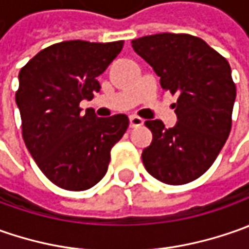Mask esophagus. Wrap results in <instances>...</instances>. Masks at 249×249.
<instances>
[{
	"mask_svg": "<svg viewBox=\"0 0 249 249\" xmlns=\"http://www.w3.org/2000/svg\"><path fill=\"white\" fill-rule=\"evenodd\" d=\"M130 120V127H140V126H142V123H144V120L139 118V116H134V115H131L129 118Z\"/></svg>",
	"mask_w": 249,
	"mask_h": 249,
	"instance_id": "obj_1",
	"label": "esophagus"
}]
</instances>
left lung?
Segmentation results:
<instances>
[{
    "instance_id": "left-lung-1",
    "label": "left lung",
    "mask_w": 249,
    "mask_h": 249,
    "mask_svg": "<svg viewBox=\"0 0 249 249\" xmlns=\"http://www.w3.org/2000/svg\"><path fill=\"white\" fill-rule=\"evenodd\" d=\"M131 47L160 77L162 90L177 95L173 127L145 122L152 142L142 149V163L162 183H190L212 166L230 134L235 101L230 65L190 34L145 36Z\"/></svg>"
}]
</instances>
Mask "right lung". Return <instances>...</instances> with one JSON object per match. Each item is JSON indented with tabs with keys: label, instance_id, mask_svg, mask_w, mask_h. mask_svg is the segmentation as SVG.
<instances>
[{
	"label": "right lung",
	"instance_id": "add662e5",
	"mask_svg": "<svg viewBox=\"0 0 249 249\" xmlns=\"http://www.w3.org/2000/svg\"><path fill=\"white\" fill-rule=\"evenodd\" d=\"M123 41L71 40L37 53L19 72L16 105L26 147L55 186L83 191L105 176L110 149L129 127L123 113L98 118L79 104L100 92L97 77L119 55Z\"/></svg>",
	"mask_w": 249,
	"mask_h": 249
}]
</instances>
